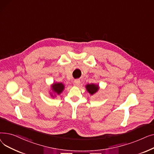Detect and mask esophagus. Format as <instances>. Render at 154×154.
<instances>
[{"instance_id": "obj_1", "label": "esophagus", "mask_w": 154, "mask_h": 154, "mask_svg": "<svg viewBox=\"0 0 154 154\" xmlns=\"http://www.w3.org/2000/svg\"><path fill=\"white\" fill-rule=\"evenodd\" d=\"M80 83V80H79V79H76V80H74V85H76V86L79 85Z\"/></svg>"}]
</instances>
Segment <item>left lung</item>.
Returning <instances> with one entry per match:
<instances>
[{"label": "left lung", "instance_id": "obj_1", "mask_svg": "<svg viewBox=\"0 0 154 154\" xmlns=\"http://www.w3.org/2000/svg\"><path fill=\"white\" fill-rule=\"evenodd\" d=\"M86 88H87V91L91 95H93L98 91L99 86L95 85V84H88L87 85H86Z\"/></svg>", "mask_w": 154, "mask_h": 154}]
</instances>
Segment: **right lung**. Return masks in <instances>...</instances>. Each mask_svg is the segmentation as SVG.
Masks as SVG:
<instances>
[{
    "mask_svg": "<svg viewBox=\"0 0 154 154\" xmlns=\"http://www.w3.org/2000/svg\"><path fill=\"white\" fill-rule=\"evenodd\" d=\"M64 88V85L62 83L54 84L52 85V90L54 92L60 94Z\"/></svg>",
    "mask_w": 154,
    "mask_h": 154,
    "instance_id": "obj_1",
    "label": "right lung"
}]
</instances>
